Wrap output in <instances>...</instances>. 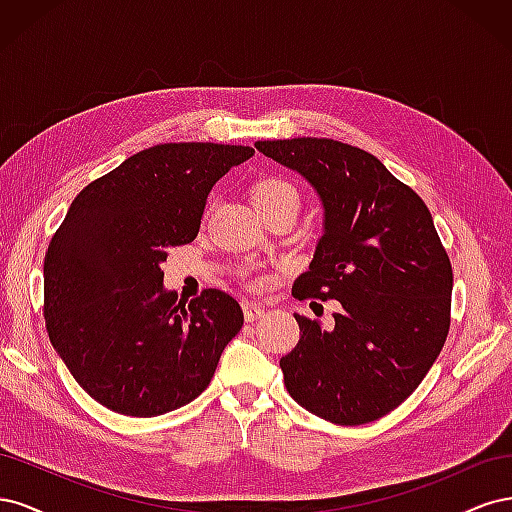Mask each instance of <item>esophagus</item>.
Segmentation results:
<instances>
[{
  "mask_svg": "<svg viewBox=\"0 0 512 512\" xmlns=\"http://www.w3.org/2000/svg\"><path fill=\"white\" fill-rule=\"evenodd\" d=\"M241 307H243V316H245L247 322H254V320H258L262 314H265V307H262V305L256 303V301H243Z\"/></svg>",
  "mask_w": 512,
  "mask_h": 512,
  "instance_id": "34e87169",
  "label": "esophagus"
}]
</instances>
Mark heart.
Listing matches in <instances>:
<instances>
[{
  "label": "heart",
  "mask_w": 512,
  "mask_h": 512,
  "mask_svg": "<svg viewBox=\"0 0 512 512\" xmlns=\"http://www.w3.org/2000/svg\"><path fill=\"white\" fill-rule=\"evenodd\" d=\"M280 203H294L299 207V194L290 183L280 181V179H267V181H260L256 185V190H254L256 209H265V207H273Z\"/></svg>",
  "instance_id": "1"
}]
</instances>
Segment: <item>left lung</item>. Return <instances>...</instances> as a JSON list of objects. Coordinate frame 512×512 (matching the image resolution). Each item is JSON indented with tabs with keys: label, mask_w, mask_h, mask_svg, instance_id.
Returning <instances> with one entry per match:
<instances>
[{
	"label": "left lung",
	"mask_w": 512,
	"mask_h": 512,
	"mask_svg": "<svg viewBox=\"0 0 512 512\" xmlns=\"http://www.w3.org/2000/svg\"><path fill=\"white\" fill-rule=\"evenodd\" d=\"M254 147L322 205V237L292 294L342 307L331 327L294 314L303 335L280 361L286 389L324 421H376L421 384L451 324L453 269L431 213L359 147L312 136Z\"/></svg>",
	"instance_id": "left-lung-1"
}]
</instances>
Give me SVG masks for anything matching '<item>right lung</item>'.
I'll return each instance as SVG.
<instances>
[{
    "instance_id": "1",
    "label": "right lung",
    "mask_w": 512,
    "mask_h": 512,
    "mask_svg": "<svg viewBox=\"0 0 512 512\" xmlns=\"http://www.w3.org/2000/svg\"><path fill=\"white\" fill-rule=\"evenodd\" d=\"M252 147L168 143L134 153L72 200L44 258V318L59 359L108 410L160 416L207 389L241 305L164 288L170 247L196 239L207 196Z\"/></svg>"
}]
</instances>
